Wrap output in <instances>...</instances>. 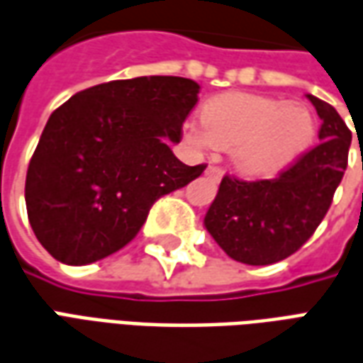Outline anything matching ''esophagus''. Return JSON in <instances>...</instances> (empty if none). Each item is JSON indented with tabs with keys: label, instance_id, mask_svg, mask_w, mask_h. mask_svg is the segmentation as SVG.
<instances>
[{
	"label": "esophagus",
	"instance_id": "1",
	"mask_svg": "<svg viewBox=\"0 0 363 363\" xmlns=\"http://www.w3.org/2000/svg\"><path fill=\"white\" fill-rule=\"evenodd\" d=\"M206 174H208V177H212V179H216V181H218V179H221V174H223V167L210 165V167H208V169H206Z\"/></svg>",
	"mask_w": 363,
	"mask_h": 363
}]
</instances>
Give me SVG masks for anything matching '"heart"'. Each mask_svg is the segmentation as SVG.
<instances>
[{
  "label": "heart",
  "mask_w": 363,
  "mask_h": 363,
  "mask_svg": "<svg viewBox=\"0 0 363 363\" xmlns=\"http://www.w3.org/2000/svg\"><path fill=\"white\" fill-rule=\"evenodd\" d=\"M204 130L194 134L200 145L235 150L237 165L251 174L272 173L311 142V112L303 104L247 93L212 99L202 112Z\"/></svg>",
  "instance_id": "obj_1"
}]
</instances>
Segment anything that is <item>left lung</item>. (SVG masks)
<instances>
[{
	"instance_id": "obj_1",
	"label": "left lung",
	"mask_w": 363,
	"mask_h": 363,
	"mask_svg": "<svg viewBox=\"0 0 363 363\" xmlns=\"http://www.w3.org/2000/svg\"><path fill=\"white\" fill-rule=\"evenodd\" d=\"M307 96L320 118L319 142L270 179H221L204 223L233 260L267 267L288 259L309 241L333 204L352 132L335 106Z\"/></svg>"
}]
</instances>
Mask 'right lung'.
Listing matches in <instances>:
<instances>
[{
	"instance_id": "right-lung-1",
	"label": "right lung",
	"mask_w": 363,
	"mask_h": 363,
	"mask_svg": "<svg viewBox=\"0 0 363 363\" xmlns=\"http://www.w3.org/2000/svg\"><path fill=\"white\" fill-rule=\"evenodd\" d=\"M198 83L151 75L101 83L52 112L30 157L25 200L46 251L72 267L120 251L151 206L204 173L169 142L198 101Z\"/></svg>"
}]
</instances>
